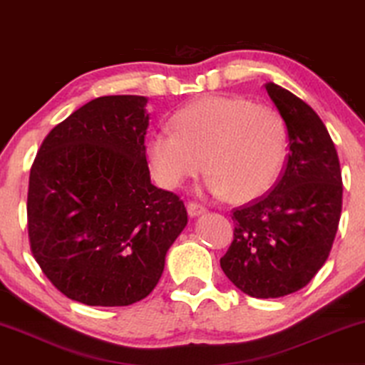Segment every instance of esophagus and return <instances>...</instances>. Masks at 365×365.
I'll list each match as a JSON object with an SVG mask.
<instances>
[{"mask_svg": "<svg viewBox=\"0 0 365 365\" xmlns=\"http://www.w3.org/2000/svg\"><path fill=\"white\" fill-rule=\"evenodd\" d=\"M187 212L190 217H198V215H202V213L207 212V207L202 205V203H198V202H188Z\"/></svg>", "mask_w": 365, "mask_h": 365, "instance_id": "esophagus-1", "label": "esophagus"}]
</instances>
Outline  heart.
Returning <instances> with one entry per match:
<instances>
[{
    "mask_svg": "<svg viewBox=\"0 0 365 365\" xmlns=\"http://www.w3.org/2000/svg\"><path fill=\"white\" fill-rule=\"evenodd\" d=\"M172 130L148 140L152 173L175 188L207 167V188L215 195L250 202L279 180L287 158V126L274 106L244 96H203L172 116Z\"/></svg>",
    "mask_w": 365,
    "mask_h": 365,
    "instance_id": "b5f03b06",
    "label": "heart"
}]
</instances>
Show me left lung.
Returning a JSON list of instances; mask_svg holds the SVG:
<instances>
[{"label": "left lung", "mask_w": 365, "mask_h": 365, "mask_svg": "<svg viewBox=\"0 0 365 365\" xmlns=\"http://www.w3.org/2000/svg\"><path fill=\"white\" fill-rule=\"evenodd\" d=\"M287 126V165L274 190L233 208V242L220 259L225 275L255 299L304 289L332 249L342 212V173L332 138L310 106L265 83Z\"/></svg>", "instance_id": "8db88e82"}]
</instances>
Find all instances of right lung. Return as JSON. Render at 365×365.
Wrapping results in <instances>:
<instances>
[{
    "mask_svg": "<svg viewBox=\"0 0 365 365\" xmlns=\"http://www.w3.org/2000/svg\"><path fill=\"white\" fill-rule=\"evenodd\" d=\"M147 101H88L46 135L31 165V254L76 302L121 307L147 297L188 222L183 200L150 182Z\"/></svg>",
    "mask_w": 365,
    "mask_h": 365,
    "instance_id": "1",
    "label": "right lung"
}]
</instances>
